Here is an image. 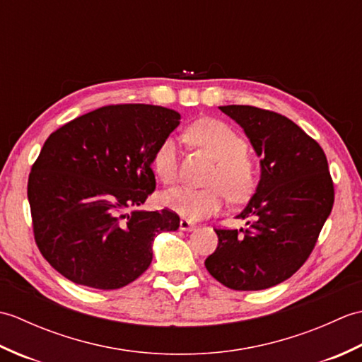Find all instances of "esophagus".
I'll return each mask as SVG.
<instances>
[{
    "label": "esophagus",
    "mask_w": 362,
    "mask_h": 362,
    "mask_svg": "<svg viewBox=\"0 0 362 362\" xmlns=\"http://www.w3.org/2000/svg\"><path fill=\"white\" fill-rule=\"evenodd\" d=\"M180 230H183V232H191V230H196V224L188 219H180Z\"/></svg>",
    "instance_id": "obj_1"
}]
</instances>
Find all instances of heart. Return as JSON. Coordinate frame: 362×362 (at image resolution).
Wrapping results in <instances>:
<instances>
[{"label":"heart","mask_w":362,"mask_h":362,"mask_svg":"<svg viewBox=\"0 0 362 362\" xmlns=\"http://www.w3.org/2000/svg\"><path fill=\"white\" fill-rule=\"evenodd\" d=\"M189 135L218 161L209 180V188H174L161 197V202L187 219H202L218 213L228 196L232 201H244L255 189V166L247 158L249 144L244 138L219 119H202L191 126ZM152 169L160 180L173 185L179 179V144L166 136L153 151Z\"/></svg>","instance_id":"obj_1"}]
</instances>
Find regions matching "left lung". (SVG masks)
I'll return each instance as SVG.
<instances>
[{
  "instance_id": "8db88e82",
  "label": "left lung",
  "mask_w": 362,
  "mask_h": 362,
  "mask_svg": "<svg viewBox=\"0 0 362 362\" xmlns=\"http://www.w3.org/2000/svg\"><path fill=\"white\" fill-rule=\"evenodd\" d=\"M219 109L240 124L261 157L255 194L238 218L247 228H214L206 271L235 291H259L294 275L332 213L334 187L324 149L296 122L252 105Z\"/></svg>"
}]
</instances>
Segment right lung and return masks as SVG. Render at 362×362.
<instances>
[{"mask_svg":"<svg viewBox=\"0 0 362 362\" xmlns=\"http://www.w3.org/2000/svg\"><path fill=\"white\" fill-rule=\"evenodd\" d=\"M180 113L149 104L105 105L66 122L30 168L28 199L43 258L76 284L118 289L152 261V241L179 228L171 210L138 206L156 189L152 156Z\"/></svg>","mask_w":362,"mask_h":362,"instance_id":"obj_1","label":"right lung"}]
</instances>
